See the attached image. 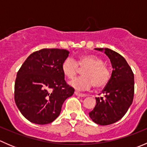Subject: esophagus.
I'll use <instances>...</instances> for the list:
<instances>
[{
	"mask_svg": "<svg viewBox=\"0 0 147 147\" xmlns=\"http://www.w3.org/2000/svg\"><path fill=\"white\" fill-rule=\"evenodd\" d=\"M75 94L77 96H79V97H85V94H82V93H80L78 92H75Z\"/></svg>",
	"mask_w": 147,
	"mask_h": 147,
	"instance_id": "1",
	"label": "esophagus"
}]
</instances>
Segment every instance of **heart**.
<instances>
[{
  "instance_id": "heart-1",
  "label": "heart",
  "mask_w": 147,
  "mask_h": 147,
  "mask_svg": "<svg viewBox=\"0 0 147 147\" xmlns=\"http://www.w3.org/2000/svg\"><path fill=\"white\" fill-rule=\"evenodd\" d=\"M80 69L82 71V78H76L69 82V85L77 90H88L92 84L100 88L106 85L110 78L109 69L103 60L93 55H84L75 61L69 57L63 62L61 66L63 75L68 79H73Z\"/></svg>"
}]
</instances>
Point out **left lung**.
Masks as SVG:
<instances>
[{"mask_svg":"<svg viewBox=\"0 0 147 147\" xmlns=\"http://www.w3.org/2000/svg\"><path fill=\"white\" fill-rule=\"evenodd\" d=\"M105 51L112 64V75L102 90L104 97H96V105L89 113L94 122L109 125L124 117L132 104L134 92V73L125 59L109 48H95Z\"/></svg>","mask_w":147,"mask_h":147,"instance_id":"left-lung-1","label":"left lung"}]
</instances>
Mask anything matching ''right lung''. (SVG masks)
<instances>
[{
	"label": "right lung",
	"mask_w": 147,
	"mask_h": 147,
	"mask_svg": "<svg viewBox=\"0 0 147 147\" xmlns=\"http://www.w3.org/2000/svg\"><path fill=\"white\" fill-rule=\"evenodd\" d=\"M69 52L42 49L28 56L18 70L15 82V102L30 122L51 123L60 115L65 100L74 94L62 72V63Z\"/></svg>",
	"instance_id": "1"
}]
</instances>
